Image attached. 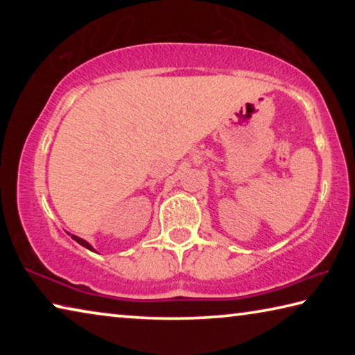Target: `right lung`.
<instances>
[{
    "mask_svg": "<svg viewBox=\"0 0 355 355\" xmlns=\"http://www.w3.org/2000/svg\"><path fill=\"white\" fill-rule=\"evenodd\" d=\"M71 238H73L76 243H80L81 245H84V248H86V249H89V250H94V248H92V245H91V244H89V243H86V241H84V239H81V238H78V236H71Z\"/></svg>",
    "mask_w": 355,
    "mask_h": 355,
    "instance_id": "right-lung-1",
    "label": "right lung"
}]
</instances>
